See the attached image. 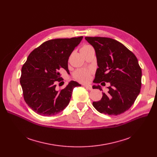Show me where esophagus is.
<instances>
[{"label": "esophagus", "mask_w": 157, "mask_h": 157, "mask_svg": "<svg viewBox=\"0 0 157 157\" xmlns=\"http://www.w3.org/2000/svg\"><path fill=\"white\" fill-rule=\"evenodd\" d=\"M84 86H85L87 90H92V86L91 85H84Z\"/></svg>", "instance_id": "34e87169"}]
</instances>
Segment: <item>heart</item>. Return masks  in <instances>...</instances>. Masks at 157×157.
Returning a JSON list of instances; mask_svg holds the SVG:
<instances>
[{
	"mask_svg": "<svg viewBox=\"0 0 157 157\" xmlns=\"http://www.w3.org/2000/svg\"><path fill=\"white\" fill-rule=\"evenodd\" d=\"M92 46L90 45H85L82 47L81 51L83 50V49H85L89 48H91ZM90 72L89 71L85 70V69H80L76 71L74 74V77L76 79L80 82H87L90 79Z\"/></svg>",
	"mask_w": 157,
	"mask_h": 157,
	"instance_id": "1",
	"label": "heart"
}]
</instances>
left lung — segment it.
<instances>
[{
    "instance_id": "left-lung-1",
    "label": "left lung",
    "mask_w": 157,
    "mask_h": 157,
    "mask_svg": "<svg viewBox=\"0 0 157 157\" xmlns=\"http://www.w3.org/2000/svg\"><path fill=\"white\" fill-rule=\"evenodd\" d=\"M95 51L97 68L94 83H109L108 93L94 102L101 113L118 115L128 110L134 103L141 87L142 71L135 55L123 44L108 37H86ZM93 88L102 90L99 85Z\"/></svg>"
}]
</instances>
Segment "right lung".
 Segmentation results:
<instances>
[{
	"mask_svg": "<svg viewBox=\"0 0 157 157\" xmlns=\"http://www.w3.org/2000/svg\"><path fill=\"white\" fill-rule=\"evenodd\" d=\"M83 37L49 40L29 55L21 68L20 84L25 101L36 113L45 117L59 113L68 105L74 88L81 86L71 81L65 88H55L63 82L60 69L69 71V57Z\"/></svg>",
	"mask_w": 157,
	"mask_h": 157,
	"instance_id": "right-lung-1",
	"label": "right lung"
}]
</instances>
